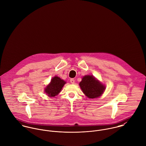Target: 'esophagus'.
Wrapping results in <instances>:
<instances>
[{
  "instance_id": "1",
  "label": "esophagus",
  "mask_w": 146,
  "mask_h": 146,
  "mask_svg": "<svg viewBox=\"0 0 146 146\" xmlns=\"http://www.w3.org/2000/svg\"><path fill=\"white\" fill-rule=\"evenodd\" d=\"M70 82L71 84H74L75 83V80L74 79H70Z\"/></svg>"
}]
</instances>
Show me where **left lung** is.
<instances>
[{
  "mask_svg": "<svg viewBox=\"0 0 146 146\" xmlns=\"http://www.w3.org/2000/svg\"><path fill=\"white\" fill-rule=\"evenodd\" d=\"M79 85L84 93L89 98H96L101 96L105 89L104 85L92 75L84 76Z\"/></svg>",
  "mask_w": 146,
  "mask_h": 146,
  "instance_id": "1",
  "label": "left lung"
}]
</instances>
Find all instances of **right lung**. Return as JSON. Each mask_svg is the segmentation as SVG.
<instances>
[{
    "label": "right lung",
    "mask_w": 146,
    "mask_h": 146,
    "mask_svg": "<svg viewBox=\"0 0 146 146\" xmlns=\"http://www.w3.org/2000/svg\"><path fill=\"white\" fill-rule=\"evenodd\" d=\"M65 83L66 82L61 78L55 76L52 79L50 83L46 86V88H45V92L48 96L53 97L61 92Z\"/></svg>",
    "instance_id": "1"
}]
</instances>
